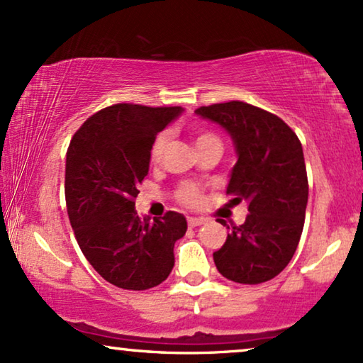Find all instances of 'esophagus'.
Wrapping results in <instances>:
<instances>
[{"label": "esophagus", "mask_w": 363, "mask_h": 363, "mask_svg": "<svg viewBox=\"0 0 363 363\" xmlns=\"http://www.w3.org/2000/svg\"><path fill=\"white\" fill-rule=\"evenodd\" d=\"M203 223H205V220L203 218H188V226L190 228H196V226H201Z\"/></svg>", "instance_id": "34e87169"}]
</instances>
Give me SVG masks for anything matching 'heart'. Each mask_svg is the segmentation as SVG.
<instances>
[{
    "instance_id": "obj_1",
    "label": "heart",
    "mask_w": 363,
    "mask_h": 363,
    "mask_svg": "<svg viewBox=\"0 0 363 363\" xmlns=\"http://www.w3.org/2000/svg\"><path fill=\"white\" fill-rule=\"evenodd\" d=\"M167 142H168V135L167 133H158L155 140H153V145L150 148V158L152 162H160V158L163 155V152H165V147H167ZM206 142H220L218 140L216 135H213L211 132H200L196 137V145H201V143H206ZM200 190L195 185H183L180 190H178V200L182 203H185V205H190V206H195L198 205V201H200Z\"/></svg>"
}]
</instances>
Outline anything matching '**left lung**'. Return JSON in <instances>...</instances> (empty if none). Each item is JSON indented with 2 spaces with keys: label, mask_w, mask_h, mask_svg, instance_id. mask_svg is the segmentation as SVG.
<instances>
[{
  "label": "left lung",
  "mask_w": 363,
  "mask_h": 363,
  "mask_svg": "<svg viewBox=\"0 0 363 363\" xmlns=\"http://www.w3.org/2000/svg\"><path fill=\"white\" fill-rule=\"evenodd\" d=\"M225 128L235 145L226 193L233 205L246 201V221L228 226L216 269L240 284L276 277L294 256L306 220L307 172L299 138L284 121L251 104L231 101L195 111Z\"/></svg>",
  "instance_id": "8db88e82"
}]
</instances>
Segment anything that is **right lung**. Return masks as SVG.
I'll list each match as a JSON object with an SVG mask.
<instances>
[{
	"instance_id": "add662e5",
	"label": "right lung",
	"mask_w": 363,
	"mask_h": 363,
	"mask_svg": "<svg viewBox=\"0 0 363 363\" xmlns=\"http://www.w3.org/2000/svg\"><path fill=\"white\" fill-rule=\"evenodd\" d=\"M182 107L116 104L89 117L66 155V205L82 255L111 284L145 291L163 282L175 264L173 247L186 218L137 215L138 183L150 167L153 140L182 116Z\"/></svg>"
}]
</instances>
